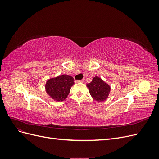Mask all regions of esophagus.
Returning a JSON list of instances; mask_svg holds the SVG:
<instances>
[{
	"mask_svg": "<svg viewBox=\"0 0 159 159\" xmlns=\"http://www.w3.org/2000/svg\"><path fill=\"white\" fill-rule=\"evenodd\" d=\"M84 80H76L75 82V83H80V82H84Z\"/></svg>",
	"mask_w": 159,
	"mask_h": 159,
	"instance_id": "1",
	"label": "esophagus"
}]
</instances>
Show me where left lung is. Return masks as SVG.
Wrapping results in <instances>:
<instances>
[{
	"instance_id": "left-lung-1",
	"label": "left lung",
	"mask_w": 159,
	"mask_h": 159,
	"mask_svg": "<svg viewBox=\"0 0 159 159\" xmlns=\"http://www.w3.org/2000/svg\"><path fill=\"white\" fill-rule=\"evenodd\" d=\"M92 98L97 102L106 100L111 91V86L98 76H95L90 83L86 85Z\"/></svg>"
}]
</instances>
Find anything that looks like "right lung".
<instances>
[{
  "instance_id": "right-lung-1",
  "label": "right lung",
  "mask_w": 159,
  "mask_h": 159,
  "mask_svg": "<svg viewBox=\"0 0 159 159\" xmlns=\"http://www.w3.org/2000/svg\"><path fill=\"white\" fill-rule=\"evenodd\" d=\"M74 84L71 76L63 74L47 80L45 89L46 93L55 102H63L68 97Z\"/></svg>"
}]
</instances>
